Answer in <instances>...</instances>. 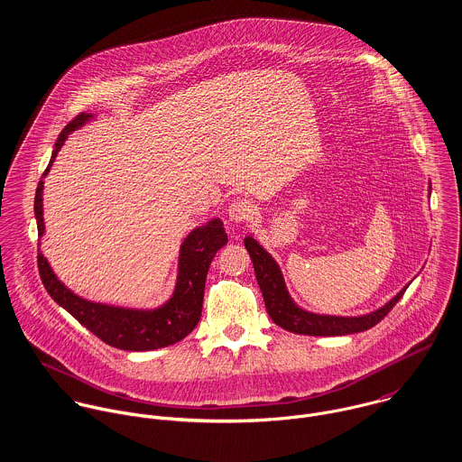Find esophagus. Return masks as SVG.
Listing matches in <instances>:
<instances>
[{"mask_svg":"<svg viewBox=\"0 0 462 462\" xmlns=\"http://www.w3.org/2000/svg\"><path fill=\"white\" fill-rule=\"evenodd\" d=\"M256 213V208L251 200L247 199H235L229 208H227V215H229V220L235 222V224H240V222H247L254 217Z\"/></svg>","mask_w":462,"mask_h":462,"instance_id":"esophagus-1","label":"esophagus"}]
</instances>
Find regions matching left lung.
Listing matches in <instances>:
<instances>
[{
	"label": "left lung",
	"mask_w": 462,
	"mask_h": 462,
	"mask_svg": "<svg viewBox=\"0 0 462 462\" xmlns=\"http://www.w3.org/2000/svg\"><path fill=\"white\" fill-rule=\"evenodd\" d=\"M432 187L429 185V194ZM245 249L254 264V273L263 293L264 306L273 320L282 329L306 334V336H345L361 330L372 329L377 326L402 299L407 286H403L393 299H390L379 310L359 315V317H337V315H320L300 308L290 295L281 266L263 245L249 233L244 240Z\"/></svg>",
	"instance_id": "8db88e82"
}]
</instances>
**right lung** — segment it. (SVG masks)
<instances>
[{
	"label": "right lung",
	"mask_w": 462,
	"mask_h": 462,
	"mask_svg": "<svg viewBox=\"0 0 462 462\" xmlns=\"http://www.w3.org/2000/svg\"><path fill=\"white\" fill-rule=\"evenodd\" d=\"M92 114H79L72 119L62 133L59 134L51 160L48 169L42 174V180L37 185L35 192V220L39 240L44 236V208H42V192H44V178L50 174L53 162L66 143L67 136L88 121H92ZM227 244V235L224 231L222 220L211 218L206 224L194 227L180 245L178 256V275L176 284L172 288L171 297L154 308H133L110 302L90 300L79 297L59 279L53 272L48 258L41 251L39 242V273L42 284L50 297L72 315L83 328L94 332L105 343L132 352L154 350L162 346L174 345L187 337L200 320L202 311V297H204V282L206 273L211 264L213 256L220 247Z\"/></svg>",
	"instance_id": "1"
}]
</instances>
